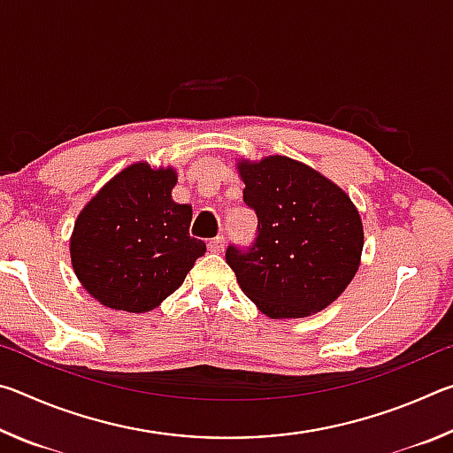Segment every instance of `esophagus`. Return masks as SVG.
Masks as SVG:
<instances>
[{
  "label": "esophagus",
  "instance_id": "obj_1",
  "mask_svg": "<svg viewBox=\"0 0 453 453\" xmlns=\"http://www.w3.org/2000/svg\"><path fill=\"white\" fill-rule=\"evenodd\" d=\"M224 245H226L224 235H218V237H211V240L208 242V250L213 251V254H219V251L224 250Z\"/></svg>",
  "mask_w": 453,
  "mask_h": 453
}]
</instances>
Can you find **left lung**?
Segmentation results:
<instances>
[{"mask_svg": "<svg viewBox=\"0 0 453 453\" xmlns=\"http://www.w3.org/2000/svg\"><path fill=\"white\" fill-rule=\"evenodd\" d=\"M243 202L257 216L250 248L229 245L226 262L245 296L273 319L318 313L354 280L364 226L346 191L286 156L237 164Z\"/></svg>", "mask_w": 453, "mask_h": 453, "instance_id": "obj_1", "label": "left lung"}]
</instances>
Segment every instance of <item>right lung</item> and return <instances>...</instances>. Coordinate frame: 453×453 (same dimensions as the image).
Segmentation results:
<instances>
[{"label":"right lung","instance_id":"right-lung-1","mask_svg":"<svg viewBox=\"0 0 453 453\" xmlns=\"http://www.w3.org/2000/svg\"><path fill=\"white\" fill-rule=\"evenodd\" d=\"M173 167L132 164L75 219L73 272L105 308L143 313L178 289L205 243L189 235L191 208L175 203Z\"/></svg>","mask_w":453,"mask_h":453}]
</instances>
